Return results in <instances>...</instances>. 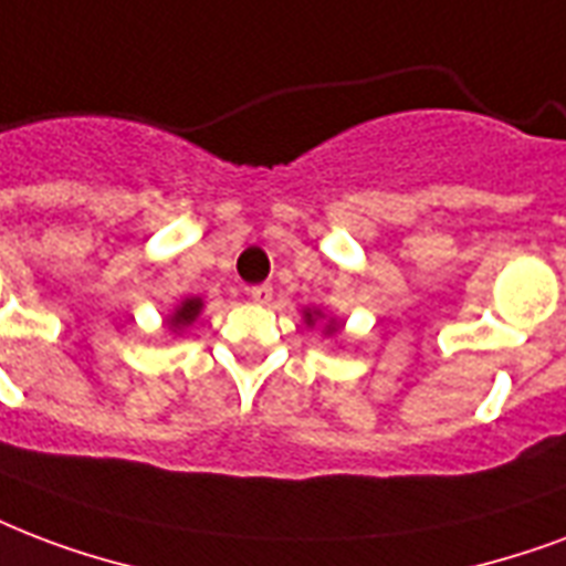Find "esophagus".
<instances>
[{"mask_svg":"<svg viewBox=\"0 0 566 566\" xmlns=\"http://www.w3.org/2000/svg\"><path fill=\"white\" fill-rule=\"evenodd\" d=\"M249 296H252L258 305H266V302L273 300V287H270V284H254L252 291H249Z\"/></svg>","mask_w":566,"mask_h":566,"instance_id":"1","label":"esophagus"}]
</instances>
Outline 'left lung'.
Segmentation results:
<instances>
[{
    "instance_id": "left-lung-1",
    "label": "left lung",
    "mask_w": 566,
    "mask_h": 566,
    "mask_svg": "<svg viewBox=\"0 0 566 566\" xmlns=\"http://www.w3.org/2000/svg\"><path fill=\"white\" fill-rule=\"evenodd\" d=\"M302 317H305V326H308V329H314V323L323 321L326 314H323L321 308H305V312H302ZM338 329H340V323L335 321V317H329V321H326V326H323V335H338Z\"/></svg>"
}]
</instances>
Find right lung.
Listing matches in <instances>:
<instances>
[{
    "mask_svg": "<svg viewBox=\"0 0 566 566\" xmlns=\"http://www.w3.org/2000/svg\"><path fill=\"white\" fill-rule=\"evenodd\" d=\"M201 308H205V300H201V296H187V300L180 302V305H175V312L166 317V329L171 332V335H180V332L189 329V326L198 321Z\"/></svg>",
    "mask_w": 566,
    "mask_h": 566,
    "instance_id": "right-lung-1",
    "label": "right lung"
}]
</instances>
